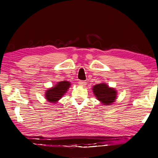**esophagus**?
Here are the masks:
<instances>
[{
  "label": "esophagus",
  "instance_id": "obj_1",
  "mask_svg": "<svg viewBox=\"0 0 158 158\" xmlns=\"http://www.w3.org/2000/svg\"><path fill=\"white\" fill-rule=\"evenodd\" d=\"M85 84H86V82H85V81H79V84L80 85H82V86H85Z\"/></svg>",
  "mask_w": 158,
  "mask_h": 158
}]
</instances>
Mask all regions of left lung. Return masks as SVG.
<instances>
[{
    "instance_id": "1",
    "label": "left lung",
    "mask_w": 158,
    "mask_h": 158,
    "mask_svg": "<svg viewBox=\"0 0 158 158\" xmlns=\"http://www.w3.org/2000/svg\"><path fill=\"white\" fill-rule=\"evenodd\" d=\"M93 90L96 98L103 105H109L116 100V91L105 84L95 85L93 86Z\"/></svg>"
}]
</instances>
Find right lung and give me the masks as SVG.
<instances>
[{
  "mask_svg": "<svg viewBox=\"0 0 158 158\" xmlns=\"http://www.w3.org/2000/svg\"><path fill=\"white\" fill-rule=\"evenodd\" d=\"M70 83L66 81L58 82L56 86H53L52 89L47 90L46 99L52 103H56L58 100L62 98L67 90L69 89Z\"/></svg>",
  "mask_w": 158,
  "mask_h": 158,
  "instance_id": "right-lung-1",
  "label": "right lung"
}]
</instances>
